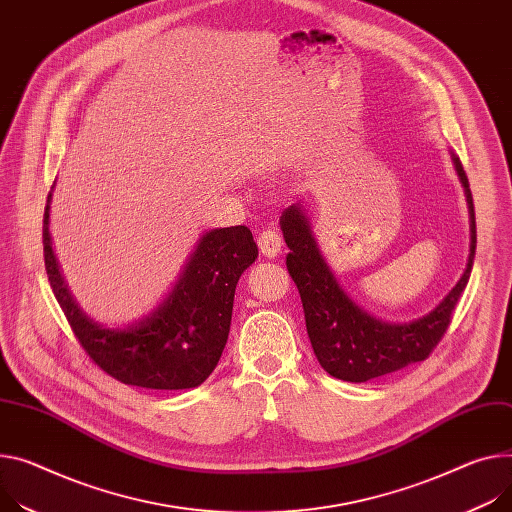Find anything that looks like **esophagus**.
Segmentation results:
<instances>
[{
  "mask_svg": "<svg viewBox=\"0 0 512 512\" xmlns=\"http://www.w3.org/2000/svg\"><path fill=\"white\" fill-rule=\"evenodd\" d=\"M258 248L266 258H274L279 256L281 248H283V238L277 229H264L258 235Z\"/></svg>",
  "mask_w": 512,
  "mask_h": 512,
  "instance_id": "34e87169",
  "label": "esophagus"
}]
</instances>
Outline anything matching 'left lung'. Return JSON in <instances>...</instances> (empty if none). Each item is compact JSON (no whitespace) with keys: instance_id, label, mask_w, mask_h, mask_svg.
<instances>
[{"instance_id":"8db88e82","label":"left lung","mask_w":512,"mask_h":512,"mask_svg":"<svg viewBox=\"0 0 512 512\" xmlns=\"http://www.w3.org/2000/svg\"><path fill=\"white\" fill-rule=\"evenodd\" d=\"M451 157L469 209V260L449 295L426 316L412 322H381L361 309L338 285L316 238H313L309 219L301 205L297 203L283 211L281 229L291 250L287 254V270L301 295L311 348L324 371L332 377L350 383H365L400 371L412 363L428 359L430 352L445 336L453 318V309L467 287L476 256L474 199H471L469 182L459 157Z\"/></svg>"}]
</instances>
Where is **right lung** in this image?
<instances>
[{
    "label": "right lung",
    "mask_w": 512,
    "mask_h": 512,
    "mask_svg": "<svg viewBox=\"0 0 512 512\" xmlns=\"http://www.w3.org/2000/svg\"><path fill=\"white\" fill-rule=\"evenodd\" d=\"M49 203L43 221L51 289L86 355L110 377L145 389L199 387L225 348L233 295L242 272L258 258L246 225L211 229L196 244L178 283L149 316L127 328L90 320L73 301L51 246Z\"/></svg>",
    "instance_id": "obj_1"
}]
</instances>
